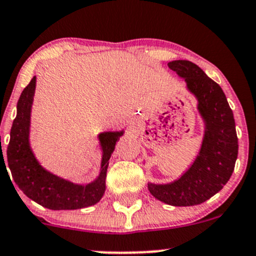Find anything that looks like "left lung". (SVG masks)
<instances>
[{"label":"left lung","mask_w":256,"mask_h":256,"mask_svg":"<svg viewBox=\"0 0 256 256\" xmlns=\"http://www.w3.org/2000/svg\"><path fill=\"white\" fill-rule=\"evenodd\" d=\"M168 68L183 78L197 99L204 135L197 157L178 180L166 184L148 183L154 198L174 207L206 202L226 186L238 157V138L233 112L222 88L190 60H174Z\"/></svg>","instance_id":"left-lung-1"}]
</instances>
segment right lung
Wrapping results in <instances>:
<instances>
[{"mask_svg":"<svg viewBox=\"0 0 256 256\" xmlns=\"http://www.w3.org/2000/svg\"><path fill=\"white\" fill-rule=\"evenodd\" d=\"M34 92L36 76H33L20 94L17 102V116L12 124L11 138L7 147V161L14 183L28 198L53 210H70L96 204L105 193L109 160L116 142L124 135V130L105 131L98 136L102 157L100 174L96 180L88 184H76L56 176L40 166L30 148V112ZM1 158H4L2 154Z\"/></svg>","mask_w":256,"mask_h":256,"instance_id":"right-lung-1","label":"right lung"}]
</instances>
